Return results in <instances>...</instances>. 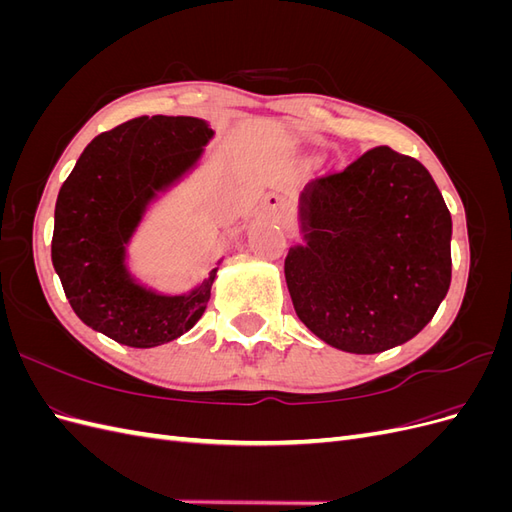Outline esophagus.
I'll return each mask as SVG.
<instances>
[{"instance_id": "esophagus-1", "label": "esophagus", "mask_w": 512, "mask_h": 512, "mask_svg": "<svg viewBox=\"0 0 512 512\" xmlns=\"http://www.w3.org/2000/svg\"><path fill=\"white\" fill-rule=\"evenodd\" d=\"M265 207L271 215H275V218H284L288 213V203L280 194H269L265 200Z\"/></svg>"}]
</instances>
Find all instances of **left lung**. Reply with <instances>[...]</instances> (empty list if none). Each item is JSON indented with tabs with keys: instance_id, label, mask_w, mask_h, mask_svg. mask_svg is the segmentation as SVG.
I'll return each instance as SVG.
<instances>
[{
	"instance_id": "left-lung-1",
	"label": "left lung",
	"mask_w": 512,
	"mask_h": 512,
	"mask_svg": "<svg viewBox=\"0 0 512 512\" xmlns=\"http://www.w3.org/2000/svg\"><path fill=\"white\" fill-rule=\"evenodd\" d=\"M301 228L286 284L301 322L333 348L408 342L451 286V213L429 170L386 145L307 183Z\"/></svg>"
}]
</instances>
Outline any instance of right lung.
<instances>
[{
  "label": "right lung",
  "mask_w": 512,
  "mask_h": 512,
  "mask_svg": "<svg viewBox=\"0 0 512 512\" xmlns=\"http://www.w3.org/2000/svg\"><path fill=\"white\" fill-rule=\"evenodd\" d=\"M211 136L196 117H136L98 134L61 185L53 267L74 314L117 344L173 342L207 309L218 269L190 294L164 297L138 286L123 260L153 196L188 173Z\"/></svg>",
  "instance_id": "1"
}]
</instances>
